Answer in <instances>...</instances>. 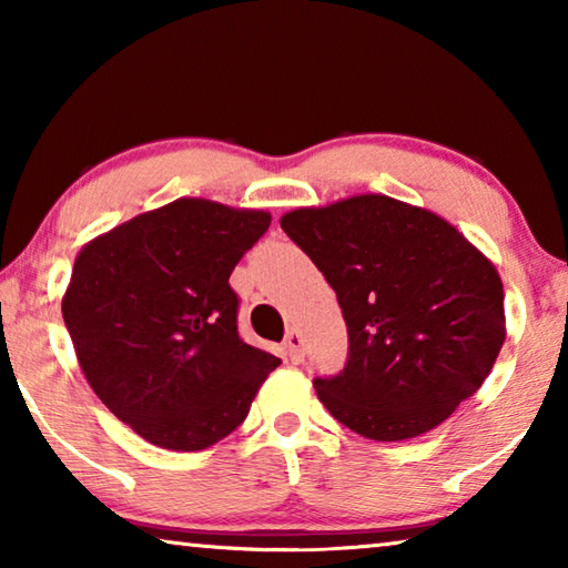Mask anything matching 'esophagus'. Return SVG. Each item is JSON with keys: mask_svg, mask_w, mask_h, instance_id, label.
Instances as JSON below:
<instances>
[{"mask_svg": "<svg viewBox=\"0 0 568 568\" xmlns=\"http://www.w3.org/2000/svg\"><path fill=\"white\" fill-rule=\"evenodd\" d=\"M283 348H285V355H287V361L291 363H301L303 361V355H305V351H303V335H301V331H291L285 335V343H283Z\"/></svg>", "mask_w": 568, "mask_h": 568, "instance_id": "34e87169", "label": "esophagus"}]
</instances>
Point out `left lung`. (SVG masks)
Listing matches in <instances>:
<instances>
[{"mask_svg":"<svg viewBox=\"0 0 568 568\" xmlns=\"http://www.w3.org/2000/svg\"><path fill=\"white\" fill-rule=\"evenodd\" d=\"M338 295L348 361L315 390L373 440L436 428L488 378L506 341L494 263L444 217L388 195H355L281 217Z\"/></svg>","mask_w":568,"mask_h":568,"instance_id":"8db88e82","label":"left lung"}]
</instances>
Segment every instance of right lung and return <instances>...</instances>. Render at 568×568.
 Here are the masks:
<instances>
[{
  "instance_id": "obj_1",
  "label": "right lung",
  "mask_w": 568,
  "mask_h": 568,
  "mask_svg": "<svg viewBox=\"0 0 568 568\" xmlns=\"http://www.w3.org/2000/svg\"><path fill=\"white\" fill-rule=\"evenodd\" d=\"M267 225L263 210L180 197L77 255L62 297L77 361L104 406L150 444L215 446L281 365L240 338L227 283Z\"/></svg>"
}]
</instances>
